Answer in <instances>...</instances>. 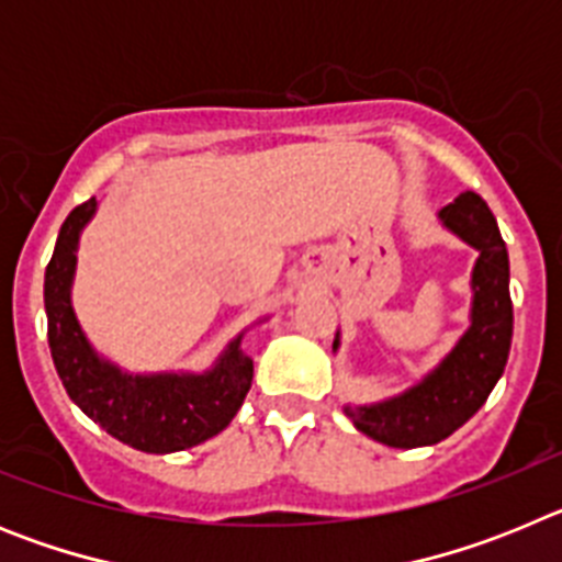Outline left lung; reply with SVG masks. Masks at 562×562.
Listing matches in <instances>:
<instances>
[{"label":"left lung","mask_w":562,"mask_h":562,"mask_svg":"<svg viewBox=\"0 0 562 562\" xmlns=\"http://www.w3.org/2000/svg\"><path fill=\"white\" fill-rule=\"evenodd\" d=\"M439 216L481 252L473 270V326L416 389L371 408H346L357 430L389 448H425L459 430L504 374L513 342L509 256L493 211L479 193L464 191Z\"/></svg>","instance_id":"left-lung-1"}]
</instances>
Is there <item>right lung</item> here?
Segmentation results:
<instances>
[{
  "label": "right lung",
  "mask_w": 562,
  "mask_h": 562,
  "mask_svg": "<svg viewBox=\"0 0 562 562\" xmlns=\"http://www.w3.org/2000/svg\"><path fill=\"white\" fill-rule=\"evenodd\" d=\"M95 213L87 200L64 220L56 250L44 272L49 355L69 400L106 434L143 453H173L211 439L231 425L252 382V360L238 340L207 374L134 376L103 362L69 306L78 233Z\"/></svg>",
  "instance_id": "obj_1"
}]
</instances>
